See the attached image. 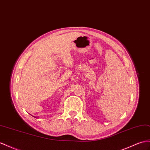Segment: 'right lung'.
Masks as SVG:
<instances>
[{
    "label": "right lung",
    "mask_w": 150,
    "mask_h": 150,
    "mask_svg": "<svg viewBox=\"0 0 150 150\" xmlns=\"http://www.w3.org/2000/svg\"><path fill=\"white\" fill-rule=\"evenodd\" d=\"M33 117H35V118H38V117H34V116H33Z\"/></svg>",
    "instance_id": "right-lung-1"
}]
</instances>
